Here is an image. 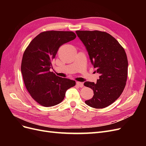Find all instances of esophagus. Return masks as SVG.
Returning <instances> with one entry per match:
<instances>
[{"mask_svg":"<svg viewBox=\"0 0 146 146\" xmlns=\"http://www.w3.org/2000/svg\"><path fill=\"white\" fill-rule=\"evenodd\" d=\"M76 85H77L78 87H80V88H82V87L83 86V84L82 83H81V82H76Z\"/></svg>","mask_w":146,"mask_h":146,"instance_id":"1","label":"esophagus"}]
</instances>
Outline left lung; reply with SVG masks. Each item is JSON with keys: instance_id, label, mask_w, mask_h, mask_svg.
<instances>
[{"instance_id": "obj_1", "label": "left lung", "mask_w": 146, "mask_h": 146, "mask_svg": "<svg viewBox=\"0 0 146 146\" xmlns=\"http://www.w3.org/2000/svg\"><path fill=\"white\" fill-rule=\"evenodd\" d=\"M85 46L91 63L100 74L97 83L85 82L93 90L92 98L85 101L90 107L104 108L117 100L125 86L128 61L123 48L111 35L98 30L76 32Z\"/></svg>"}]
</instances>
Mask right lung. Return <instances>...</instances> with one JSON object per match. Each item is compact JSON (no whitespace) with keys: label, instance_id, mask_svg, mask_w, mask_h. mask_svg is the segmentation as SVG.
<instances>
[{"label":"right lung","instance_id":"1","mask_svg":"<svg viewBox=\"0 0 146 146\" xmlns=\"http://www.w3.org/2000/svg\"><path fill=\"white\" fill-rule=\"evenodd\" d=\"M76 38L72 32H44L30 42L24 53L21 73L25 86L32 98L44 107L60 104L66 91L76 85L74 80L50 72L51 61L59 47Z\"/></svg>","mask_w":146,"mask_h":146}]
</instances>
